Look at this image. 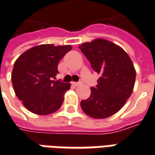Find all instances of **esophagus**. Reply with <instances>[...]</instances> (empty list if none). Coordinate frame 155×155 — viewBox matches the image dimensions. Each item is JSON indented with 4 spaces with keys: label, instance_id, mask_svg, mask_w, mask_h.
I'll return each mask as SVG.
<instances>
[{
    "label": "esophagus",
    "instance_id": "esophagus-1",
    "mask_svg": "<svg viewBox=\"0 0 155 155\" xmlns=\"http://www.w3.org/2000/svg\"><path fill=\"white\" fill-rule=\"evenodd\" d=\"M71 84H72V86H74V87H78L79 85H80V83L72 82V83H71Z\"/></svg>",
    "mask_w": 155,
    "mask_h": 155
}]
</instances>
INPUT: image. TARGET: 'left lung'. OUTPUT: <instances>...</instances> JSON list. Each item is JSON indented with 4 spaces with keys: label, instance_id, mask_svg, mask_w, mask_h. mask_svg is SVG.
I'll return each mask as SVG.
<instances>
[{
    "label": "left lung",
    "instance_id": "obj_1",
    "mask_svg": "<svg viewBox=\"0 0 155 155\" xmlns=\"http://www.w3.org/2000/svg\"><path fill=\"white\" fill-rule=\"evenodd\" d=\"M79 48L101 75L97 87H91L89 98L80 103L81 108L95 119L109 117L132 94L136 79L134 63L120 46L104 38L82 43Z\"/></svg>",
    "mask_w": 155,
    "mask_h": 155
}]
</instances>
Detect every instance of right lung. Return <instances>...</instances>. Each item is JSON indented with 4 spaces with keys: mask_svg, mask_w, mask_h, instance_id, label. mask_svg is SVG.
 <instances>
[{
    "mask_svg": "<svg viewBox=\"0 0 155 155\" xmlns=\"http://www.w3.org/2000/svg\"><path fill=\"white\" fill-rule=\"evenodd\" d=\"M72 49L71 45L42 44L21 54L15 61L12 84L15 94L31 113L48 115L63 104L69 83L53 80L61 58Z\"/></svg>",
    "mask_w": 155,
    "mask_h": 155,
    "instance_id": "add662e5",
    "label": "right lung"
}]
</instances>
